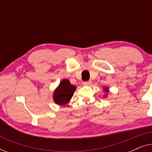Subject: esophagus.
I'll use <instances>...</instances> for the list:
<instances>
[{"label": "esophagus", "instance_id": "1", "mask_svg": "<svg viewBox=\"0 0 152 152\" xmlns=\"http://www.w3.org/2000/svg\"><path fill=\"white\" fill-rule=\"evenodd\" d=\"M83 84L85 85V86H91L92 84V81H88V82H84L83 83Z\"/></svg>", "mask_w": 152, "mask_h": 152}]
</instances>
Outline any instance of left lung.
<instances>
[{
	"label": "left lung",
	"instance_id": "1",
	"mask_svg": "<svg viewBox=\"0 0 152 152\" xmlns=\"http://www.w3.org/2000/svg\"><path fill=\"white\" fill-rule=\"evenodd\" d=\"M103 91H104V92H105L106 93V94L104 95V97H107V95H108V93H109V88H108V87H104V89H103Z\"/></svg>",
	"mask_w": 152,
	"mask_h": 152
}]
</instances>
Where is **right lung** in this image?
I'll use <instances>...</instances> for the list:
<instances>
[{"instance_id": "obj_1", "label": "right lung", "mask_w": 152, "mask_h": 152, "mask_svg": "<svg viewBox=\"0 0 152 152\" xmlns=\"http://www.w3.org/2000/svg\"><path fill=\"white\" fill-rule=\"evenodd\" d=\"M75 90L76 86L70 84L67 79H64L60 82L59 86L54 91L53 101L59 106L65 105L71 99Z\"/></svg>"}]
</instances>
